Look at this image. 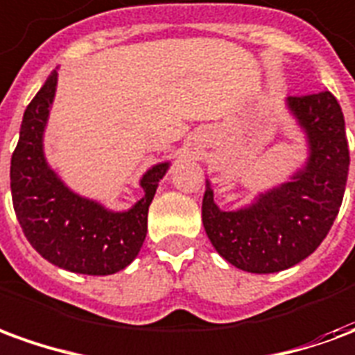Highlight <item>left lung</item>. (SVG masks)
<instances>
[{"instance_id": "obj_1", "label": "left lung", "mask_w": 355, "mask_h": 355, "mask_svg": "<svg viewBox=\"0 0 355 355\" xmlns=\"http://www.w3.org/2000/svg\"><path fill=\"white\" fill-rule=\"evenodd\" d=\"M285 108L304 135L306 159L289 178L224 211L205 180L201 218L216 253L251 274H275L302 262L335 223L348 180L350 152L340 104L329 91L287 96Z\"/></svg>"}]
</instances>
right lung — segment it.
I'll list each match as a JSON object with an SVG mask.
<instances>
[{"instance_id": "add662e5", "label": "right lung", "mask_w": 355, "mask_h": 355, "mask_svg": "<svg viewBox=\"0 0 355 355\" xmlns=\"http://www.w3.org/2000/svg\"><path fill=\"white\" fill-rule=\"evenodd\" d=\"M57 83L58 68L22 117L11 157L12 207L30 245L45 261L76 274H116L137 259L146 239L148 207L171 162L155 163L140 177L144 196L125 211L73 192L49 165L43 144Z\"/></svg>"}]
</instances>
